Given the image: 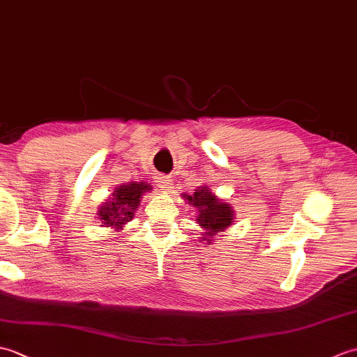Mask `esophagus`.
<instances>
[{"instance_id": "34e87169", "label": "esophagus", "mask_w": 357, "mask_h": 357, "mask_svg": "<svg viewBox=\"0 0 357 357\" xmlns=\"http://www.w3.org/2000/svg\"><path fill=\"white\" fill-rule=\"evenodd\" d=\"M158 183H159V187L164 188V190H172L173 188V181L169 176H159Z\"/></svg>"}]
</instances>
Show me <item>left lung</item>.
<instances>
[{"label":"left lung","instance_id":"obj_1","mask_svg":"<svg viewBox=\"0 0 357 357\" xmlns=\"http://www.w3.org/2000/svg\"><path fill=\"white\" fill-rule=\"evenodd\" d=\"M187 199L199 211V216L196 221H198L204 230H207L202 239H207L208 244L218 231H222L227 227L231 225V207L229 204L218 201L216 196L207 187H202L199 192H195L193 196H187Z\"/></svg>","mask_w":357,"mask_h":357}]
</instances>
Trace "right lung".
<instances>
[{
    "label": "right lung",
    "mask_w": 357,
    "mask_h": 357,
    "mask_svg": "<svg viewBox=\"0 0 357 357\" xmlns=\"http://www.w3.org/2000/svg\"><path fill=\"white\" fill-rule=\"evenodd\" d=\"M151 190L147 183H132L128 185H119L112 198L100 207L101 224L112 227L116 231L121 230L126 222L133 218V211L138 208L141 196Z\"/></svg>",
    "instance_id": "1"
}]
</instances>
